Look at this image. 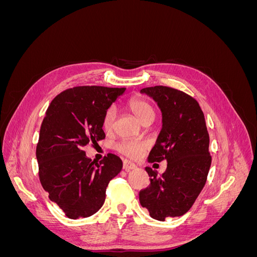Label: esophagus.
I'll use <instances>...</instances> for the list:
<instances>
[{
  "mask_svg": "<svg viewBox=\"0 0 257 257\" xmlns=\"http://www.w3.org/2000/svg\"><path fill=\"white\" fill-rule=\"evenodd\" d=\"M123 168L125 170H131V169H135L136 165L134 164L133 162H131L128 160H124L123 161Z\"/></svg>",
  "mask_w": 257,
  "mask_h": 257,
  "instance_id": "obj_1",
  "label": "esophagus"
}]
</instances>
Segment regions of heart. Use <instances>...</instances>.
<instances>
[{
    "instance_id": "heart-1",
    "label": "heart",
    "mask_w": 257,
    "mask_h": 257,
    "mask_svg": "<svg viewBox=\"0 0 257 257\" xmlns=\"http://www.w3.org/2000/svg\"><path fill=\"white\" fill-rule=\"evenodd\" d=\"M127 107L142 123L149 119L153 120L154 118L155 112H154L153 106L142 96L132 97L127 104ZM115 116H116V111L113 107H110L109 109L105 112L103 116V122H102L103 128L105 131L109 132L112 130ZM147 148H148V143L145 141H141V139H123V141L119 142L115 145L116 151H119L123 155H125V157L132 158V159H136L138 157H141Z\"/></svg>"
}]
</instances>
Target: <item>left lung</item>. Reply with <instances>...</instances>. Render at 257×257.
Returning <instances> with one entry per match:
<instances>
[{"label": "left lung", "mask_w": 257, "mask_h": 257, "mask_svg": "<svg viewBox=\"0 0 257 257\" xmlns=\"http://www.w3.org/2000/svg\"><path fill=\"white\" fill-rule=\"evenodd\" d=\"M157 102L162 130L148 162L166 160L162 176L146 167L150 185L139 193V201L158 221L181 216L191 209L205 186L211 165L209 134L204 112L192 96L157 85L141 90Z\"/></svg>", "instance_id": "1"}]
</instances>
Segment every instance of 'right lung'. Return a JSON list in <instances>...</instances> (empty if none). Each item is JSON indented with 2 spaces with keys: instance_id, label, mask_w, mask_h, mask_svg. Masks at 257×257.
<instances>
[{
  "instance_id": "1",
  "label": "right lung",
  "mask_w": 257,
  "mask_h": 257,
  "mask_svg": "<svg viewBox=\"0 0 257 257\" xmlns=\"http://www.w3.org/2000/svg\"><path fill=\"white\" fill-rule=\"evenodd\" d=\"M125 88L76 87L52 99L36 147L38 175L49 198L69 219L88 217L102 208L108 183L122 161L107 154L99 164L83 147L105 138L103 116Z\"/></svg>"
}]
</instances>
